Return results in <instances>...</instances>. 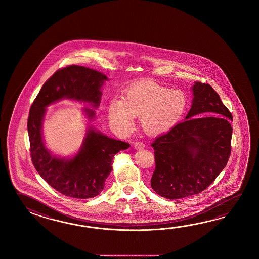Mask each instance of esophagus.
<instances>
[{
    "label": "esophagus",
    "instance_id": "34e87169",
    "mask_svg": "<svg viewBox=\"0 0 259 259\" xmlns=\"http://www.w3.org/2000/svg\"><path fill=\"white\" fill-rule=\"evenodd\" d=\"M133 147L136 150H142V149L144 148V143H142V142H135L133 143Z\"/></svg>",
    "mask_w": 259,
    "mask_h": 259
}]
</instances>
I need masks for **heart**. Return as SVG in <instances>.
Returning <instances> with one entry per match:
<instances>
[{"label": "heart", "instance_id": "heart-1", "mask_svg": "<svg viewBox=\"0 0 259 259\" xmlns=\"http://www.w3.org/2000/svg\"><path fill=\"white\" fill-rule=\"evenodd\" d=\"M188 105L186 94L153 81L137 83L127 88L122 100L108 105L111 125L119 132L132 127L133 116H141V126L149 135H160L175 127Z\"/></svg>", "mask_w": 259, "mask_h": 259}]
</instances>
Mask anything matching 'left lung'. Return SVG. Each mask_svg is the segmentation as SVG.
<instances>
[{
	"instance_id": "obj_1",
	"label": "left lung",
	"mask_w": 259,
	"mask_h": 259,
	"mask_svg": "<svg viewBox=\"0 0 259 259\" xmlns=\"http://www.w3.org/2000/svg\"><path fill=\"white\" fill-rule=\"evenodd\" d=\"M193 91L186 120L151 144L155 161L151 186L170 200L202 193L223 170L231 155V112L209 84L195 82Z\"/></svg>"
}]
</instances>
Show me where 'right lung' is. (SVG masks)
<instances>
[{
    "instance_id": "1",
    "label": "right lung",
    "mask_w": 259,
    "mask_h": 259,
    "mask_svg": "<svg viewBox=\"0 0 259 259\" xmlns=\"http://www.w3.org/2000/svg\"><path fill=\"white\" fill-rule=\"evenodd\" d=\"M106 79L102 73L84 66L62 67L45 81L29 109L28 132L32 164L50 186L68 197L93 198L100 194L113 169L115 154L131 145L91 127L74 158H57L50 154L42 143L40 128L44 107L62 98L87 102L98 107L102 95L100 88ZM85 112L90 119L94 118V111Z\"/></svg>"
}]
</instances>
